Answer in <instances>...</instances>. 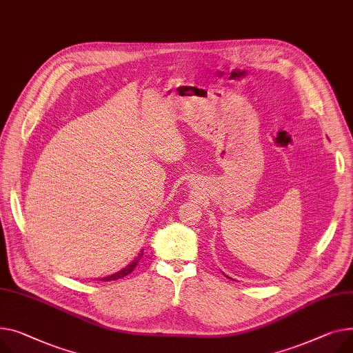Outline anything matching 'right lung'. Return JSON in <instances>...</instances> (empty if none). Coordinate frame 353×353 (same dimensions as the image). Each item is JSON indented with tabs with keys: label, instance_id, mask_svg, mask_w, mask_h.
Wrapping results in <instances>:
<instances>
[{
	"label": "right lung",
	"instance_id": "1",
	"mask_svg": "<svg viewBox=\"0 0 353 353\" xmlns=\"http://www.w3.org/2000/svg\"><path fill=\"white\" fill-rule=\"evenodd\" d=\"M142 255H143V251H140L139 255L136 256V260H133V261H132L129 265H126L123 270L117 271V272H114V274H112V275L103 276V278H101L99 281H114V279H119V278H123V276L129 275V274L136 268V265H137V263L140 261V258H142Z\"/></svg>",
	"mask_w": 353,
	"mask_h": 353
}]
</instances>
